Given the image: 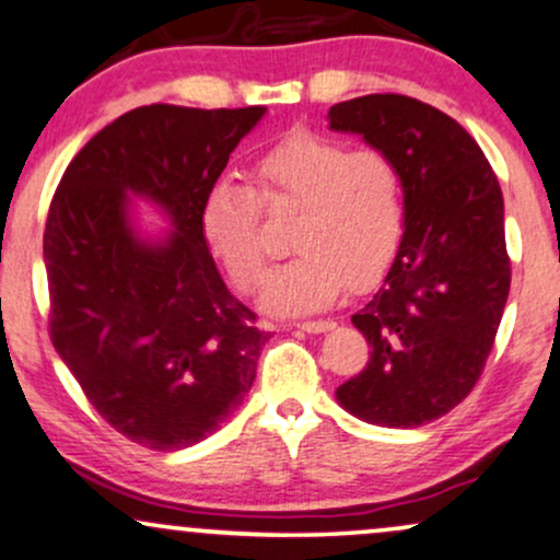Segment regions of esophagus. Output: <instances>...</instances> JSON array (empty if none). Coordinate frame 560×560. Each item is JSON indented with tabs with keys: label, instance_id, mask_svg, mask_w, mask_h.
Masks as SVG:
<instances>
[{
	"label": "esophagus",
	"instance_id": "esophagus-1",
	"mask_svg": "<svg viewBox=\"0 0 560 560\" xmlns=\"http://www.w3.org/2000/svg\"><path fill=\"white\" fill-rule=\"evenodd\" d=\"M295 327L301 329V332H308V335H319V332H329V329H335V322L329 319H319V322H299Z\"/></svg>",
	"mask_w": 560,
	"mask_h": 560
}]
</instances>
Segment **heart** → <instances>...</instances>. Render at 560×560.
<instances>
[{"label": "heart", "instance_id": "obj_1", "mask_svg": "<svg viewBox=\"0 0 560 560\" xmlns=\"http://www.w3.org/2000/svg\"><path fill=\"white\" fill-rule=\"evenodd\" d=\"M252 186L218 178L199 207V231L238 291L265 282L267 246L259 207L295 210L293 261L261 293L269 314L291 316L327 308L345 288L374 285L395 259L402 233V182L378 150H348L316 135H291L254 161Z\"/></svg>", "mask_w": 560, "mask_h": 560}]
</instances>
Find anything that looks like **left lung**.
Instances as JSON below:
<instances>
[{
    "mask_svg": "<svg viewBox=\"0 0 560 560\" xmlns=\"http://www.w3.org/2000/svg\"><path fill=\"white\" fill-rule=\"evenodd\" d=\"M332 132L363 137L402 182V241L353 324L371 345L337 402L371 425L418 428L472 392L512 285L499 178L452 116L395 93L337 103Z\"/></svg>",
    "mask_w": 560,
    "mask_h": 560,
    "instance_id": "8db88e82",
    "label": "left lung"
}]
</instances>
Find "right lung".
Segmentation results:
<instances>
[{"label": "right lung", "mask_w": 560, "mask_h": 560, "mask_svg": "<svg viewBox=\"0 0 560 560\" xmlns=\"http://www.w3.org/2000/svg\"><path fill=\"white\" fill-rule=\"evenodd\" d=\"M265 114L135 108L74 155L51 199V342L101 418L148 448L199 444L257 376L269 332L225 288L199 207ZM132 198L155 203L170 225L142 232Z\"/></svg>", "instance_id": "add662e5"}]
</instances>
